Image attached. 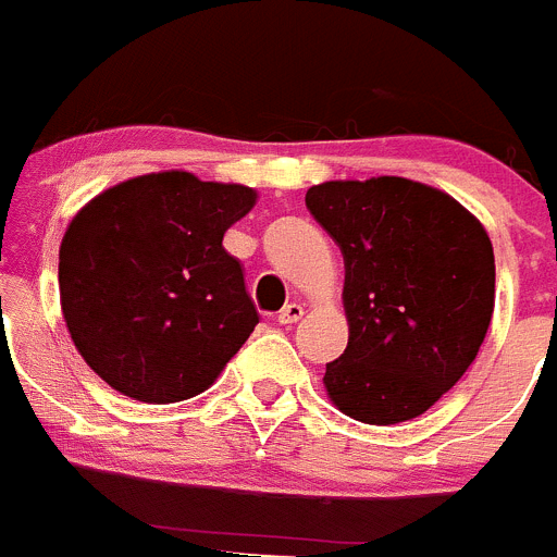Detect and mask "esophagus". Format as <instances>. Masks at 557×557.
<instances>
[{"label": "esophagus", "instance_id": "esophagus-1", "mask_svg": "<svg viewBox=\"0 0 557 557\" xmlns=\"http://www.w3.org/2000/svg\"><path fill=\"white\" fill-rule=\"evenodd\" d=\"M301 318H304L301 304H287V307L278 312V323H284V326H289V323H298Z\"/></svg>", "mask_w": 557, "mask_h": 557}]
</instances>
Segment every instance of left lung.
<instances>
[{
    "label": "left lung",
    "instance_id": "1",
    "mask_svg": "<svg viewBox=\"0 0 557 557\" xmlns=\"http://www.w3.org/2000/svg\"><path fill=\"white\" fill-rule=\"evenodd\" d=\"M307 209L343 250L348 346L329 398L362 424L430 410L480 351L494 314V248L471 211L407 178L326 181Z\"/></svg>",
    "mask_w": 557,
    "mask_h": 557
}]
</instances>
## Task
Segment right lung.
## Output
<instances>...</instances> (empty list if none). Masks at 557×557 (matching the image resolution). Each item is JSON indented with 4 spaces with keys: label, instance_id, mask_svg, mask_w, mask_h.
<instances>
[{
    "label": "right lung",
    "instance_id": "right-lung-1",
    "mask_svg": "<svg viewBox=\"0 0 557 557\" xmlns=\"http://www.w3.org/2000/svg\"><path fill=\"white\" fill-rule=\"evenodd\" d=\"M256 203L239 184L150 172L88 200L61 243L69 334L113 391L147 405L198 396L259 323L223 236Z\"/></svg>",
    "mask_w": 557,
    "mask_h": 557
}]
</instances>
